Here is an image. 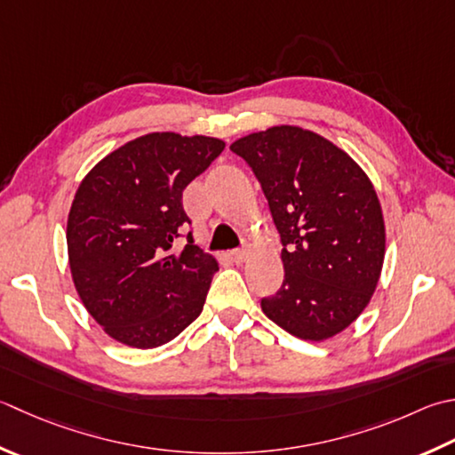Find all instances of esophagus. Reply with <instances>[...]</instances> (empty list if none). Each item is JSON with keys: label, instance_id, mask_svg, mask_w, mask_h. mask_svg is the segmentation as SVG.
I'll list each match as a JSON object with an SVG mask.
<instances>
[{"label": "esophagus", "instance_id": "34e87169", "mask_svg": "<svg viewBox=\"0 0 455 455\" xmlns=\"http://www.w3.org/2000/svg\"><path fill=\"white\" fill-rule=\"evenodd\" d=\"M230 256H233V260L235 262H244L246 260V256H248V251H246V248H236V251H233V252H230Z\"/></svg>", "mask_w": 455, "mask_h": 455}]
</instances>
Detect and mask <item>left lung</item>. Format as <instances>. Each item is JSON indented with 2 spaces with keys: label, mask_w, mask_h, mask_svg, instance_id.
Instances as JSON below:
<instances>
[{
  "label": "left lung",
  "mask_w": 455,
  "mask_h": 455,
  "mask_svg": "<svg viewBox=\"0 0 455 455\" xmlns=\"http://www.w3.org/2000/svg\"><path fill=\"white\" fill-rule=\"evenodd\" d=\"M230 149L252 167L282 238L283 282L266 317L306 341L341 333L369 306L385 262L380 201L355 159L319 133L272 126Z\"/></svg>",
  "instance_id": "obj_1"
}]
</instances>
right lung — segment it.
Segmentation results:
<instances>
[{"label":"right lung","mask_w":455,"mask_h":455,"mask_svg":"<svg viewBox=\"0 0 455 455\" xmlns=\"http://www.w3.org/2000/svg\"><path fill=\"white\" fill-rule=\"evenodd\" d=\"M225 149L209 136L154 132L100 159L67 220L68 266L88 314L112 339L154 349L199 317L217 258L187 235L183 189Z\"/></svg>","instance_id":"right-lung-1"}]
</instances>
